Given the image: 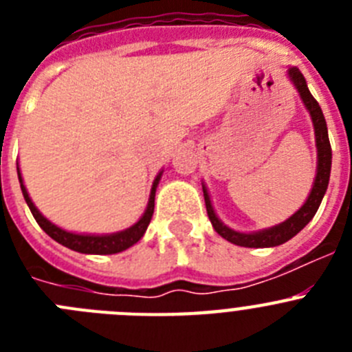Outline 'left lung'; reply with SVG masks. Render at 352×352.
<instances>
[{
    "label": "left lung",
    "mask_w": 352,
    "mask_h": 352,
    "mask_svg": "<svg viewBox=\"0 0 352 352\" xmlns=\"http://www.w3.org/2000/svg\"><path fill=\"white\" fill-rule=\"evenodd\" d=\"M287 77L296 91L300 93V98L303 105L309 111L310 118L314 123V133H316V148H317V170H316V179H314L312 190H310L309 197L305 201L303 206L291 214L287 220L282 223L263 229V231H254V232H239L231 229L229 226L222 222L214 213V208L211 204L210 194H208L206 185L203 183V192H204V203H206L208 217L211 220V226L223 239L231 241V243L239 245V247H248V248H268V247H278V245L285 243L291 238L298 234L310 220L314 219V214L317 213L321 201L326 194L329 183V173H331V146H329L328 139V126H326L324 114H322L321 107L317 104V100L312 96V93L307 88V80H305L303 74L300 68L289 67L287 68Z\"/></svg>",
    "instance_id": "8db88e82"
}]
</instances>
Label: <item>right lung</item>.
I'll list each match as a JSON object with an SVG mask.
<instances>
[{
  "instance_id": "obj_1",
  "label": "right lung",
  "mask_w": 352,
  "mask_h": 352,
  "mask_svg": "<svg viewBox=\"0 0 352 352\" xmlns=\"http://www.w3.org/2000/svg\"><path fill=\"white\" fill-rule=\"evenodd\" d=\"M162 173L157 174L153 185H151V192H149L148 206H146L144 213H142L141 219L138 222L130 226L125 231H118L113 234H80V232H70L65 231L61 227H58L56 223H52L51 220H47L38 211V208L33 204L30 194H28L26 186H24L23 176H21V170L17 167L19 174V183H21V190H23L24 199H26V204L30 206L31 213L35 217V220L38 222V226L42 227L43 231L47 232L54 241L61 243L63 247L70 248V250L80 252V254H95V256H109V254H118V252H123L126 248H130L132 245H135L139 239L144 236L146 229H148L149 222H151V217H153L155 211V192H157L158 182L162 178Z\"/></svg>"
}]
</instances>
